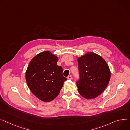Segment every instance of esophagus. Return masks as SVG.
I'll return each instance as SVG.
<instances>
[{"label": "esophagus", "mask_w": 130, "mask_h": 130, "mask_svg": "<svg viewBox=\"0 0 130 130\" xmlns=\"http://www.w3.org/2000/svg\"><path fill=\"white\" fill-rule=\"evenodd\" d=\"M67 79L69 80H71L72 79V75H69L67 77Z\"/></svg>", "instance_id": "obj_1"}]
</instances>
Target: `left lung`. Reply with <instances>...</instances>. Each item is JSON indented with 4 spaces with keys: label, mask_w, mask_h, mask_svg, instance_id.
I'll use <instances>...</instances> for the list:
<instances>
[{
    "label": "left lung",
    "mask_w": 130,
    "mask_h": 130,
    "mask_svg": "<svg viewBox=\"0 0 130 130\" xmlns=\"http://www.w3.org/2000/svg\"><path fill=\"white\" fill-rule=\"evenodd\" d=\"M79 79L76 85L87 99L96 98L107 87L110 78L109 66L99 55L89 52L78 58Z\"/></svg>",
    "instance_id": "obj_1"
}]
</instances>
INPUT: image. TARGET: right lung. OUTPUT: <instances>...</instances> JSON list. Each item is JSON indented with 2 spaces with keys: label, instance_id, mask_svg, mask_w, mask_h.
Returning <instances> with one entry per match:
<instances>
[{
  "label": "right lung",
  "instance_id": "1",
  "mask_svg": "<svg viewBox=\"0 0 130 130\" xmlns=\"http://www.w3.org/2000/svg\"><path fill=\"white\" fill-rule=\"evenodd\" d=\"M58 57L50 51L39 53L30 61L26 72V80L32 93L39 100L50 102L60 93L64 82L63 68L56 63Z\"/></svg>",
  "mask_w": 130,
  "mask_h": 130
}]
</instances>
